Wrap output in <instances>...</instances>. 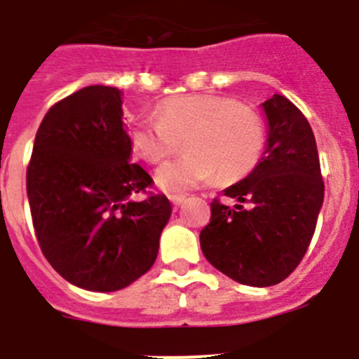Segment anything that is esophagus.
I'll return each instance as SVG.
<instances>
[{
    "label": "esophagus",
    "instance_id": "obj_1",
    "mask_svg": "<svg viewBox=\"0 0 359 359\" xmlns=\"http://www.w3.org/2000/svg\"><path fill=\"white\" fill-rule=\"evenodd\" d=\"M169 199H170V203H172V205L177 208V206H180L183 201H185V196H183V194H170Z\"/></svg>",
    "mask_w": 359,
    "mask_h": 359
}]
</instances>
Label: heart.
<instances>
[{
    "label": "heart",
    "mask_w": 359,
    "mask_h": 359,
    "mask_svg": "<svg viewBox=\"0 0 359 359\" xmlns=\"http://www.w3.org/2000/svg\"><path fill=\"white\" fill-rule=\"evenodd\" d=\"M187 153L156 170L163 192H187L213 182H238L258 167L267 147L262 114L228 96L185 94L162 101L156 114H142L130 130L137 156L160 163L180 147Z\"/></svg>",
    "instance_id": "obj_1"
}]
</instances>
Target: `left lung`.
Here are the masks:
<instances>
[{
    "instance_id": "left-lung-1",
    "label": "left lung",
    "mask_w": 359,
    "mask_h": 359,
    "mask_svg": "<svg viewBox=\"0 0 359 359\" xmlns=\"http://www.w3.org/2000/svg\"><path fill=\"white\" fill-rule=\"evenodd\" d=\"M262 107L267 117L262 162L224 190L235 206L213 199L210 224L199 235L213 267L249 287L278 285L295 271L324 203L317 144L306 117L279 94Z\"/></svg>"
}]
</instances>
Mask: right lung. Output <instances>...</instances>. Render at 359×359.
<instances>
[{"mask_svg": "<svg viewBox=\"0 0 359 359\" xmlns=\"http://www.w3.org/2000/svg\"><path fill=\"white\" fill-rule=\"evenodd\" d=\"M151 183L131 163L119 88L90 85L53 104L26 170L35 235L51 267L90 292L121 290L146 274L172 212L163 194L131 199Z\"/></svg>", "mask_w": 359, "mask_h": 359, "instance_id": "add662e5", "label": "right lung"}]
</instances>
